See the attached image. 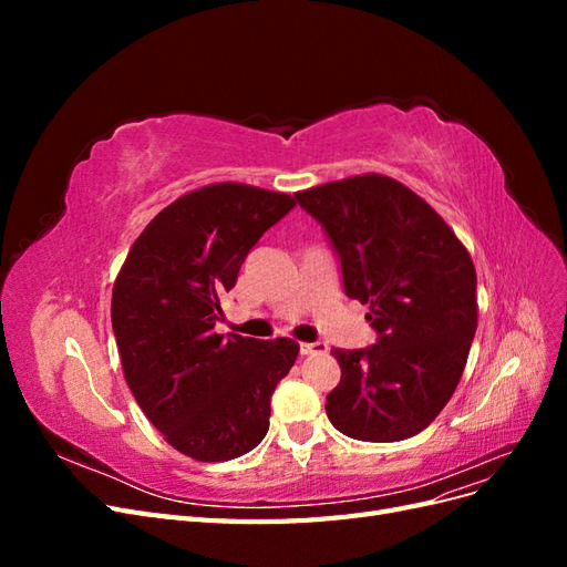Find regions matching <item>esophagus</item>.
<instances>
[{
  "instance_id": "34e87169",
  "label": "esophagus",
  "mask_w": 567,
  "mask_h": 567,
  "mask_svg": "<svg viewBox=\"0 0 567 567\" xmlns=\"http://www.w3.org/2000/svg\"><path fill=\"white\" fill-rule=\"evenodd\" d=\"M329 352V346L326 342L317 340V342H300V354L302 357H310V354H323Z\"/></svg>"
}]
</instances>
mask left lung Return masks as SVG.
Returning a JSON list of instances; mask_svg holds the SVG:
<instances>
[{"label":"left lung","instance_id":"8db88e82","mask_svg":"<svg viewBox=\"0 0 567 567\" xmlns=\"http://www.w3.org/2000/svg\"><path fill=\"white\" fill-rule=\"evenodd\" d=\"M296 200L329 234L346 293L369 305L379 333L367 350H331L340 383L326 394V414L354 440L414 437L466 367L477 329L471 255L431 205L385 175L312 186Z\"/></svg>","mask_w":567,"mask_h":567}]
</instances>
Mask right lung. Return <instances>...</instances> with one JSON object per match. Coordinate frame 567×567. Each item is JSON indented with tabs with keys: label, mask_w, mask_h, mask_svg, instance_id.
I'll return each instance as SVG.
<instances>
[{
	"label": "right lung",
	"mask_w": 567,
	"mask_h": 567,
	"mask_svg": "<svg viewBox=\"0 0 567 567\" xmlns=\"http://www.w3.org/2000/svg\"><path fill=\"white\" fill-rule=\"evenodd\" d=\"M293 196L219 182L169 203L130 248L111 321L125 381L167 444L196 461H229L269 431V400L296 364L290 338L215 333L219 298Z\"/></svg>",
	"instance_id": "right-lung-1"
}]
</instances>
